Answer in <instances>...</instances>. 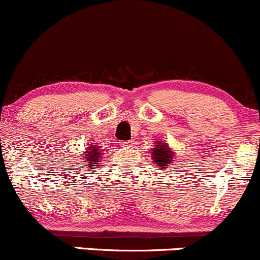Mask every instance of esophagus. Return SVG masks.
<instances>
[{"instance_id": "obj_1", "label": "esophagus", "mask_w": 260, "mask_h": 260, "mask_svg": "<svg viewBox=\"0 0 260 260\" xmlns=\"http://www.w3.org/2000/svg\"><path fill=\"white\" fill-rule=\"evenodd\" d=\"M121 144H122V146H125V147H133L135 142H134V141H125V142H121Z\"/></svg>"}]
</instances>
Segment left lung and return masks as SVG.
I'll use <instances>...</instances> for the list:
<instances>
[{
  "label": "left lung",
  "mask_w": 260,
  "mask_h": 260,
  "mask_svg": "<svg viewBox=\"0 0 260 260\" xmlns=\"http://www.w3.org/2000/svg\"><path fill=\"white\" fill-rule=\"evenodd\" d=\"M152 161L158 168H168L174 161V152L165 144V141H157L152 148Z\"/></svg>",
  "instance_id": "obj_1"
}]
</instances>
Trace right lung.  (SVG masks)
<instances>
[{
  "label": "right lung",
  "mask_w": 260,
  "mask_h": 260,
  "mask_svg": "<svg viewBox=\"0 0 260 260\" xmlns=\"http://www.w3.org/2000/svg\"><path fill=\"white\" fill-rule=\"evenodd\" d=\"M101 148H99V146L97 145H91L87 147V150L84 151L83 154H82V159H83L84 163L81 162V168H84L86 165H88V168H92V169H97L98 166H99V162H101V158H102V152Z\"/></svg>",
  "instance_id": "add662e5"
}]
</instances>
